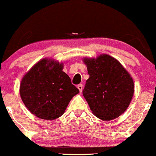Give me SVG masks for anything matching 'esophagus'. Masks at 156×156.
I'll return each mask as SVG.
<instances>
[{"label": "esophagus", "instance_id": "1", "mask_svg": "<svg viewBox=\"0 0 156 156\" xmlns=\"http://www.w3.org/2000/svg\"><path fill=\"white\" fill-rule=\"evenodd\" d=\"M77 88L79 89V91H80V93H81L82 91H83V85H81V84L78 85H77Z\"/></svg>", "mask_w": 156, "mask_h": 156}]
</instances>
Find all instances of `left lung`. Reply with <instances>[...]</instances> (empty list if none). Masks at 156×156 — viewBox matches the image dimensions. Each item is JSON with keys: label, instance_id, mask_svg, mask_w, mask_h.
<instances>
[{"label": "left lung", "instance_id": "1", "mask_svg": "<svg viewBox=\"0 0 156 156\" xmlns=\"http://www.w3.org/2000/svg\"><path fill=\"white\" fill-rule=\"evenodd\" d=\"M83 60L89 75L83 94L92 113L104 121L118 118L133 97L135 85L131 75L118 60L108 54Z\"/></svg>", "mask_w": 156, "mask_h": 156}]
</instances>
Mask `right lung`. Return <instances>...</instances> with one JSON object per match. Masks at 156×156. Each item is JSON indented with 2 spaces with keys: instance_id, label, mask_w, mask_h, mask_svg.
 <instances>
[{
  "instance_id": "1",
  "label": "right lung",
  "mask_w": 156,
  "mask_h": 156,
  "mask_svg": "<svg viewBox=\"0 0 156 156\" xmlns=\"http://www.w3.org/2000/svg\"><path fill=\"white\" fill-rule=\"evenodd\" d=\"M63 68V62L44 58L33 65L21 80V100L38 118L52 120L61 117L73 97L80 93Z\"/></svg>"
}]
</instances>
